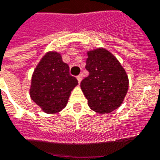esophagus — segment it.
Instances as JSON below:
<instances>
[{
	"mask_svg": "<svg viewBox=\"0 0 160 160\" xmlns=\"http://www.w3.org/2000/svg\"><path fill=\"white\" fill-rule=\"evenodd\" d=\"M81 80H82V76H81V75L77 76V80H78V82H79V83H80Z\"/></svg>",
	"mask_w": 160,
	"mask_h": 160,
	"instance_id": "34e87169",
	"label": "esophagus"
}]
</instances>
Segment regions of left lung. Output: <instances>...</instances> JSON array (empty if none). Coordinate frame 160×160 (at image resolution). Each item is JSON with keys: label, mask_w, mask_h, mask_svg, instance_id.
<instances>
[{"label": "left lung", "mask_w": 160, "mask_h": 160, "mask_svg": "<svg viewBox=\"0 0 160 160\" xmlns=\"http://www.w3.org/2000/svg\"><path fill=\"white\" fill-rule=\"evenodd\" d=\"M86 68L89 75L80 83L89 108L99 114H108L120 107L129 88L125 69L107 49L90 50Z\"/></svg>", "instance_id": "8db88e82"}]
</instances>
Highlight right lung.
<instances>
[{
	"mask_svg": "<svg viewBox=\"0 0 160 160\" xmlns=\"http://www.w3.org/2000/svg\"><path fill=\"white\" fill-rule=\"evenodd\" d=\"M78 80L69 73V66L56 51L47 52L40 59L31 76L30 95L47 114L65 108Z\"/></svg>",
	"mask_w": 160,
	"mask_h": 160,
	"instance_id": "add662e5",
	"label": "right lung"
}]
</instances>
